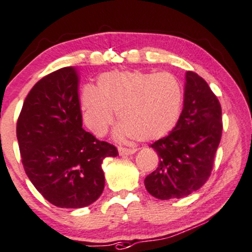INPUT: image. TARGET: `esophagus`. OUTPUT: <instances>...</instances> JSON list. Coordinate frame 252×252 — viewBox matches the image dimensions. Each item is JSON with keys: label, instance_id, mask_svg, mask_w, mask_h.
Wrapping results in <instances>:
<instances>
[{"label": "esophagus", "instance_id": "esophagus-1", "mask_svg": "<svg viewBox=\"0 0 252 252\" xmlns=\"http://www.w3.org/2000/svg\"><path fill=\"white\" fill-rule=\"evenodd\" d=\"M137 152V148H126V147H119L120 155H131Z\"/></svg>", "mask_w": 252, "mask_h": 252}]
</instances>
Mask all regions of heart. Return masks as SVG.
Masks as SVG:
<instances>
[{
    "label": "heart",
    "instance_id": "heart-1",
    "mask_svg": "<svg viewBox=\"0 0 252 252\" xmlns=\"http://www.w3.org/2000/svg\"><path fill=\"white\" fill-rule=\"evenodd\" d=\"M80 101L83 121L95 136L107 133L118 112V137L147 141L166 136L178 123L184 89L171 73L113 70L98 77L97 88H84Z\"/></svg>",
    "mask_w": 252,
    "mask_h": 252
}]
</instances>
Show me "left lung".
Wrapping results in <instances>:
<instances>
[{"instance_id": "8db88e82", "label": "left lung", "mask_w": 252, "mask_h": 252, "mask_svg": "<svg viewBox=\"0 0 252 252\" xmlns=\"http://www.w3.org/2000/svg\"><path fill=\"white\" fill-rule=\"evenodd\" d=\"M184 107L176 126L151 145L160 158L155 171L145 178L147 192L160 200L189 195L211 175L221 139V106L208 83L186 72Z\"/></svg>"}]
</instances>
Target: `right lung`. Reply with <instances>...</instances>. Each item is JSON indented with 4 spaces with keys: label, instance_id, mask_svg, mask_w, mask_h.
Returning <instances> with one entry per match:
<instances>
[{
    "label": "right lung",
    "instance_id": "add662e5",
    "mask_svg": "<svg viewBox=\"0 0 252 252\" xmlns=\"http://www.w3.org/2000/svg\"><path fill=\"white\" fill-rule=\"evenodd\" d=\"M75 67L41 79L25 99L17 122L25 172L41 195L59 208L94 203L105 187L101 163L118 157L114 145L82 127Z\"/></svg>",
    "mask_w": 252,
    "mask_h": 252
}]
</instances>
